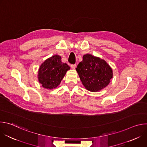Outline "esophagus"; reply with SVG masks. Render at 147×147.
<instances>
[{
	"label": "esophagus",
	"mask_w": 147,
	"mask_h": 147,
	"mask_svg": "<svg viewBox=\"0 0 147 147\" xmlns=\"http://www.w3.org/2000/svg\"><path fill=\"white\" fill-rule=\"evenodd\" d=\"M71 67L73 69H75V68L76 67V65L74 64V65H71Z\"/></svg>",
	"instance_id": "1"
}]
</instances>
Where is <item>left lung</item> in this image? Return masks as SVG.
Returning <instances> with one entry per match:
<instances>
[{
    "label": "left lung",
    "mask_w": 147,
    "mask_h": 147,
    "mask_svg": "<svg viewBox=\"0 0 147 147\" xmlns=\"http://www.w3.org/2000/svg\"><path fill=\"white\" fill-rule=\"evenodd\" d=\"M76 69L83 86L91 92L106 87L113 76L112 70L105 61L90 54L83 56Z\"/></svg>",
    "instance_id": "1"
}]
</instances>
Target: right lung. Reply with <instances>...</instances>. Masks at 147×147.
Wrapping results in <instances>:
<instances>
[{
  "label": "right lung",
  "mask_w": 147,
  "mask_h": 147,
  "mask_svg": "<svg viewBox=\"0 0 147 147\" xmlns=\"http://www.w3.org/2000/svg\"><path fill=\"white\" fill-rule=\"evenodd\" d=\"M61 57L54 55L47 59L39 69L38 81L44 88L53 89L57 87L70 67L61 62Z\"/></svg>",
  "instance_id": "obj_1"
}]
</instances>
